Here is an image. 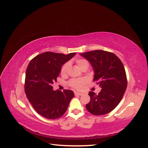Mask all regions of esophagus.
I'll use <instances>...</instances> for the list:
<instances>
[{"label": "esophagus", "instance_id": "obj_1", "mask_svg": "<svg viewBox=\"0 0 148 148\" xmlns=\"http://www.w3.org/2000/svg\"><path fill=\"white\" fill-rule=\"evenodd\" d=\"M83 95L82 92H75V95H79V96H82Z\"/></svg>", "mask_w": 148, "mask_h": 148}]
</instances>
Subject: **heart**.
Instances as JSON below:
<instances>
[{
	"label": "heart",
	"instance_id": "heart-1",
	"mask_svg": "<svg viewBox=\"0 0 148 148\" xmlns=\"http://www.w3.org/2000/svg\"><path fill=\"white\" fill-rule=\"evenodd\" d=\"M75 62L77 65L79 67L80 69H82L83 67L87 66L88 67L89 63L88 62L84 59H77L75 60ZM70 68V63L69 62H66L63 66H62L60 70V73L62 75H65L67 73ZM86 83V80L83 78L80 79H71L69 82V84L71 87L77 89H81L83 85Z\"/></svg>",
	"mask_w": 148,
	"mask_h": 148
}]
</instances>
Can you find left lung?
Masks as SVG:
<instances>
[{
	"label": "left lung",
	"instance_id": "left-lung-1",
	"mask_svg": "<svg viewBox=\"0 0 148 148\" xmlns=\"http://www.w3.org/2000/svg\"><path fill=\"white\" fill-rule=\"evenodd\" d=\"M92 67L94 81L102 88L99 95L90 91L87 110L95 115L108 114L122 100L127 86V75L122 62L114 53L96 50L79 53Z\"/></svg>",
	"mask_w": 148,
	"mask_h": 148
}]
</instances>
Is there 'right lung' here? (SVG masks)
I'll return each instance as SVG.
<instances>
[{"label":"right lung","mask_w":148,"mask_h":148,"mask_svg":"<svg viewBox=\"0 0 148 148\" xmlns=\"http://www.w3.org/2000/svg\"><path fill=\"white\" fill-rule=\"evenodd\" d=\"M76 54L46 52L34 57L26 71L25 91L33 108L42 117L56 119L63 115L74 92L71 90H53L62 66Z\"/></svg>","instance_id":"1"}]
</instances>
